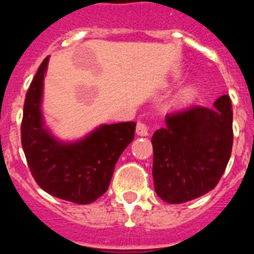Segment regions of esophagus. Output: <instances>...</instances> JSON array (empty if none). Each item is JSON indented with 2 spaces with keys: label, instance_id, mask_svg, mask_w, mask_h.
<instances>
[{
  "label": "esophagus",
  "instance_id": "34e87169",
  "mask_svg": "<svg viewBox=\"0 0 254 254\" xmlns=\"http://www.w3.org/2000/svg\"><path fill=\"white\" fill-rule=\"evenodd\" d=\"M136 134L140 136H147L149 134V127L148 125L144 123H138L136 124Z\"/></svg>",
  "mask_w": 254,
  "mask_h": 254
}]
</instances>
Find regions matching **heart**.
Wrapping results in <instances>:
<instances>
[{"label":"heart","mask_w":254,"mask_h":254,"mask_svg":"<svg viewBox=\"0 0 254 254\" xmlns=\"http://www.w3.org/2000/svg\"><path fill=\"white\" fill-rule=\"evenodd\" d=\"M193 96H194V90L193 89H188L184 93L185 98H191V97H193Z\"/></svg>","instance_id":"1"}]
</instances>
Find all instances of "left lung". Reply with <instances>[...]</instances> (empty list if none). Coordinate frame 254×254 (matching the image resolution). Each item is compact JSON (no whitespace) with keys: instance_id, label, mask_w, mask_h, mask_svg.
I'll return each instance as SVG.
<instances>
[{"instance_id":"1","label":"left lung","mask_w":254,"mask_h":254,"mask_svg":"<svg viewBox=\"0 0 254 254\" xmlns=\"http://www.w3.org/2000/svg\"><path fill=\"white\" fill-rule=\"evenodd\" d=\"M152 136L153 182L158 197L179 204L215 188L230 160L233 110L228 94L212 109L191 106L167 114Z\"/></svg>"}]
</instances>
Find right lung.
Here are the masks:
<instances>
[{
  "instance_id": "add662e5",
  "label": "right lung",
  "mask_w": 254,
  "mask_h": 254,
  "mask_svg": "<svg viewBox=\"0 0 254 254\" xmlns=\"http://www.w3.org/2000/svg\"><path fill=\"white\" fill-rule=\"evenodd\" d=\"M48 57L39 66L24 102L21 145L37 184L48 194L72 203L88 204L106 193L115 165L134 139L135 123L101 125L84 139L57 140L43 127L41 112Z\"/></svg>"
}]
</instances>
